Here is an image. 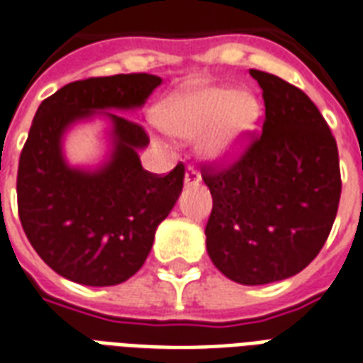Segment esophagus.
<instances>
[{"label": "esophagus", "mask_w": 363, "mask_h": 363, "mask_svg": "<svg viewBox=\"0 0 363 363\" xmlns=\"http://www.w3.org/2000/svg\"><path fill=\"white\" fill-rule=\"evenodd\" d=\"M200 181H202V174H200V171H198L194 165H189V167H186V174H184V184L190 186V184H198Z\"/></svg>", "instance_id": "34e87169"}]
</instances>
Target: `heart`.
I'll return each mask as SVG.
<instances>
[{
	"label": "heart",
	"mask_w": 363,
	"mask_h": 363,
	"mask_svg": "<svg viewBox=\"0 0 363 363\" xmlns=\"http://www.w3.org/2000/svg\"><path fill=\"white\" fill-rule=\"evenodd\" d=\"M259 111L252 94L227 86H196L169 99L157 111V119L161 127L181 138L203 134V154L223 157L256 127Z\"/></svg>",
	"instance_id": "1"
}]
</instances>
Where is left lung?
Instances as JSON below:
<instances>
[{
  "mask_svg": "<svg viewBox=\"0 0 363 363\" xmlns=\"http://www.w3.org/2000/svg\"><path fill=\"white\" fill-rule=\"evenodd\" d=\"M264 90L262 133L235 160L202 163L213 208L206 225L211 262L240 284H267L308 267L339 209L337 140L300 88L250 69Z\"/></svg>",
  "mask_w": 363,
  "mask_h": 363,
  "instance_id": "1",
  "label": "left lung"
}]
</instances>
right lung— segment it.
Masks as SVG:
<instances>
[{"mask_svg": "<svg viewBox=\"0 0 363 363\" xmlns=\"http://www.w3.org/2000/svg\"><path fill=\"white\" fill-rule=\"evenodd\" d=\"M161 84L154 74H113L77 80L40 104L24 142L17 173V206L24 235L61 277L88 286H111L146 262L155 229L173 209L184 163L167 174L142 167L144 127L115 113V152L98 173L71 169L61 136L98 109L142 106Z\"/></svg>", "mask_w": 363, "mask_h": 363, "instance_id": "1", "label": "right lung"}]
</instances>
